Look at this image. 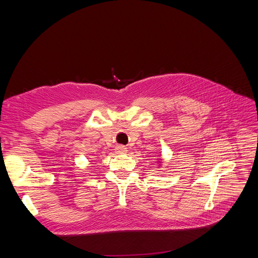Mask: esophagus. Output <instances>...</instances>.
I'll use <instances>...</instances> for the list:
<instances>
[{"label":"esophagus","instance_id":"1","mask_svg":"<svg viewBox=\"0 0 258 258\" xmlns=\"http://www.w3.org/2000/svg\"><path fill=\"white\" fill-rule=\"evenodd\" d=\"M116 153L118 154H126L127 153V148L124 146H121V145H118L116 147Z\"/></svg>","mask_w":258,"mask_h":258}]
</instances>
